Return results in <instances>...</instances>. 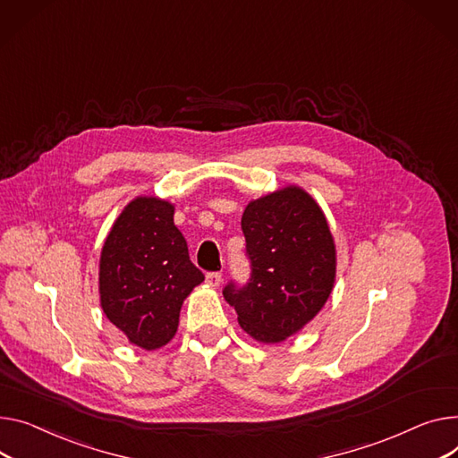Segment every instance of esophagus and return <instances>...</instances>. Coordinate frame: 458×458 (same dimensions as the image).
<instances>
[{"instance_id":"34e87169","label":"esophagus","mask_w":458,"mask_h":458,"mask_svg":"<svg viewBox=\"0 0 458 458\" xmlns=\"http://www.w3.org/2000/svg\"><path fill=\"white\" fill-rule=\"evenodd\" d=\"M206 282H208L211 287H219L221 282H223V274H221V272H208V274H206Z\"/></svg>"}]
</instances>
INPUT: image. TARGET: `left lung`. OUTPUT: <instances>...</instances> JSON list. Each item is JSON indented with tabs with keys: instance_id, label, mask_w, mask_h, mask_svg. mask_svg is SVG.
Segmentation results:
<instances>
[{
	"instance_id": "8db88e82",
	"label": "left lung",
	"mask_w": 458,
	"mask_h": 458,
	"mask_svg": "<svg viewBox=\"0 0 458 458\" xmlns=\"http://www.w3.org/2000/svg\"><path fill=\"white\" fill-rule=\"evenodd\" d=\"M250 278L223 289L239 326L259 343H280L306 326L335 282V245L318 204L291 186L252 200L241 219Z\"/></svg>"
}]
</instances>
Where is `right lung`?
Instances as JSON below:
<instances>
[{"label":"right lung","mask_w":458,"mask_h":458,"mask_svg":"<svg viewBox=\"0 0 458 458\" xmlns=\"http://www.w3.org/2000/svg\"><path fill=\"white\" fill-rule=\"evenodd\" d=\"M173 213L165 200L134 199L114 223L101 252L103 311L143 350H157L174 337L182 301L204 280Z\"/></svg>","instance_id":"right-lung-1"}]
</instances>
